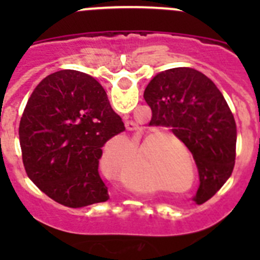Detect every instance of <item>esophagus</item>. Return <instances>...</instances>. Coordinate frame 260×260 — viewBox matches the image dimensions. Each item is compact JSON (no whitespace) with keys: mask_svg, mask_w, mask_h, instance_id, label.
I'll list each match as a JSON object with an SVG mask.
<instances>
[{"mask_svg":"<svg viewBox=\"0 0 260 260\" xmlns=\"http://www.w3.org/2000/svg\"><path fill=\"white\" fill-rule=\"evenodd\" d=\"M125 126L127 130H130V132H135V130H138V128H139L138 123H135L134 121H126Z\"/></svg>","mask_w":260,"mask_h":260,"instance_id":"obj_1","label":"esophagus"}]
</instances>
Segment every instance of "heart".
Listing matches in <instances>:
<instances>
[{
    "mask_svg": "<svg viewBox=\"0 0 260 260\" xmlns=\"http://www.w3.org/2000/svg\"><path fill=\"white\" fill-rule=\"evenodd\" d=\"M146 155L150 158H153L157 164H172L171 161H164L161 156H158L153 147L150 146L146 148ZM174 162L180 164V155L174 157ZM114 178L119 185L125 187L127 191L139 195H151L160 190L168 189L164 181L156 177L151 172L144 171L137 162H128L117 167L113 172Z\"/></svg>",
    "mask_w": 260,
    "mask_h": 260,
    "instance_id": "obj_1",
    "label": "heart"
}]
</instances>
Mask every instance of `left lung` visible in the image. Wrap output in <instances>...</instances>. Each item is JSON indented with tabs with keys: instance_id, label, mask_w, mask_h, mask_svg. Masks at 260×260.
Instances as JSON below:
<instances>
[{
	"instance_id": "left-lung-1",
	"label": "left lung",
	"mask_w": 260,
	"mask_h": 260,
	"mask_svg": "<svg viewBox=\"0 0 260 260\" xmlns=\"http://www.w3.org/2000/svg\"><path fill=\"white\" fill-rule=\"evenodd\" d=\"M152 110L150 125L172 127L191 151L199 173L194 202L202 204L231 177L237 128L224 96L201 71L174 68L156 74L144 89Z\"/></svg>"
}]
</instances>
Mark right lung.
<instances>
[{
	"instance_id": "add662e5",
	"label": "right lung",
	"mask_w": 260,
	"mask_h": 260,
	"mask_svg": "<svg viewBox=\"0 0 260 260\" xmlns=\"http://www.w3.org/2000/svg\"><path fill=\"white\" fill-rule=\"evenodd\" d=\"M125 130L95 78L61 70L38 84L19 123L23 165L41 191L66 207L109 199L99 174L103 146Z\"/></svg>"
}]
</instances>
